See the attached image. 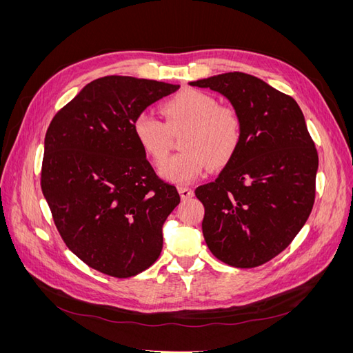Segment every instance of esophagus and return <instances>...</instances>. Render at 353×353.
Returning <instances> with one entry per match:
<instances>
[{
	"label": "esophagus",
	"mask_w": 353,
	"mask_h": 353,
	"mask_svg": "<svg viewBox=\"0 0 353 353\" xmlns=\"http://www.w3.org/2000/svg\"><path fill=\"white\" fill-rule=\"evenodd\" d=\"M178 191H179V196L183 200H188L190 197L194 196V191L191 188H187V187H179Z\"/></svg>",
	"instance_id": "1"
}]
</instances>
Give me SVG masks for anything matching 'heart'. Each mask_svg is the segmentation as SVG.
Returning <instances> with one entry per match:
<instances>
[{
  "label": "heart",
  "mask_w": 353,
  "mask_h": 353,
  "mask_svg": "<svg viewBox=\"0 0 353 353\" xmlns=\"http://www.w3.org/2000/svg\"><path fill=\"white\" fill-rule=\"evenodd\" d=\"M163 123L150 113L135 117L132 132L143 153L154 163L161 162L168 146V131L187 127L181 141L185 152L159 166L168 183L188 184L206 172L209 165L223 168L236 156L241 143V119L237 112L219 105L213 95L200 90H184L162 104Z\"/></svg>",
  "instance_id": "b5f03b06"
}]
</instances>
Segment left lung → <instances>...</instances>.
Here are the masks:
<instances>
[{
    "label": "left lung",
    "instance_id": "left-lung-1",
    "mask_svg": "<svg viewBox=\"0 0 353 353\" xmlns=\"http://www.w3.org/2000/svg\"><path fill=\"white\" fill-rule=\"evenodd\" d=\"M188 83L223 95L243 130L231 162L194 191L203 237L223 263L254 268L283 252L312 210L315 144L299 104L259 78L230 72Z\"/></svg>",
    "mask_w": 353,
    "mask_h": 353
}]
</instances>
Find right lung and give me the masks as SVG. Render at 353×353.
<instances>
[{
  "instance_id": "obj_1",
  "label": "right lung",
  "mask_w": 353,
  "mask_h": 353,
  "mask_svg": "<svg viewBox=\"0 0 353 353\" xmlns=\"http://www.w3.org/2000/svg\"><path fill=\"white\" fill-rule=\"evenodd\" d=\"M179 85L99 78L51 121L41 188L68 248L91 268L128 279L153 265L162 228L179 203L137 144L132 123Z\"/></svg>"
}]
</instances>
